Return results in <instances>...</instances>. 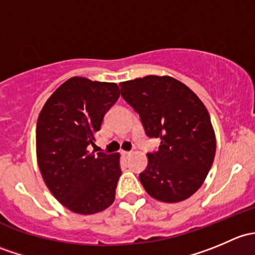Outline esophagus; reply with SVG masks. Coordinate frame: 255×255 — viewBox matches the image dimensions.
<instances>
[{
  "instance_id": "obj_1",
  "label": "esophagus",
  "mask_w": 255,
  "mask_h": 255,
  "mask_svg": "<svg viewBox=\"0 0 255 255\" xmlns=\"http://www.w3.org/2000/svg\"><path fill=\"white\" fill-rule=\"evenodd\" d=\"M130 154H132V151H126V150L122 151V155L125 156V158H128V156H129Z\"/></svg>"
}]
</instances>
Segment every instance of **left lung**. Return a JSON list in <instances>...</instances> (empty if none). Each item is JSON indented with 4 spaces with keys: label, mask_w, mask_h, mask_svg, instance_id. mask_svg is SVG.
<instances>
[{
    "label": "left lung",
    "mask_w": 255,
    "mask_h": 255,
    "mask_svg": "<svg viewBox=\"0 0 255 255\" xmlns=\"http://www.w3.org/2000/svg\"><path fill=\"white\" fill-rule=\"evenodd\" d=\"M125 101L139 115L145 134L160 145L148 153L139 180L161 202L184 201L201 187L212 166L216 137L210 115L194 91L171 76L121 82Z\"/></svg>",
    "instance_id": "1"
}]
</instances>
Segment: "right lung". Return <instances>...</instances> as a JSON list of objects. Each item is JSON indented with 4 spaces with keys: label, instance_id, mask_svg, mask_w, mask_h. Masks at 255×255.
<instances>
[{
    "label": "right lung",
    "instance_id": "right-lung-1",
    "mask_svg": "<svg viewBox=\"0 0 255 255\" xmlns=\"http://www.w3.org/2000/svg\"><path fill=\"white\" fill-rule=\"evenodd\" d=\"M115 82L71 78L53 92L35 130L43 180L66 208L92 215L111 206L121 176L120 154L90 153L106 112L120 97Z\"/></svg>",
    "mask_w": 255,
    "mask_h": 255
}]
</instances>
